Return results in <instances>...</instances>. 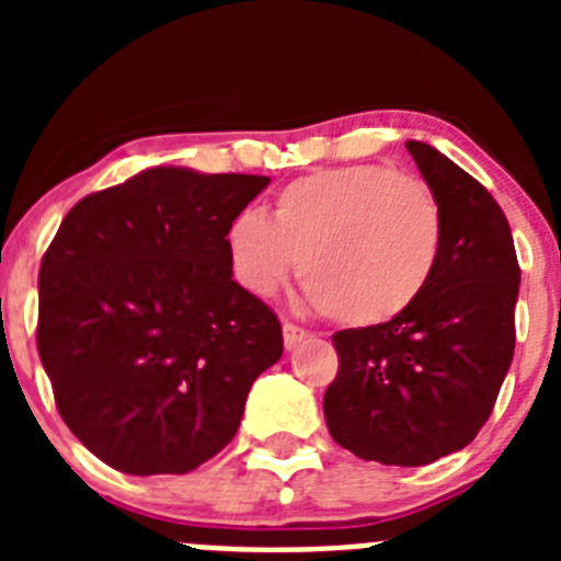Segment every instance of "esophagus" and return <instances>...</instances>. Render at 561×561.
<instances>
[{
  "mask_svg": "<svg viewBox=\"0 0 561 561\" xmlns=\"http://www.w3.org/2000/svg\"><path fill=\"white\" fill-rule=\"evenodd\" d=\"M306 340V329H300V325H295V323H289V320H286L284 323V345L286 348H295L297 342H304Z\"/></svg>",
  "mask_w": 561,
  "mask_h": 561,
  "instance_id": "esophagus-1",
  "label": "esophagus"
}]
</instances>
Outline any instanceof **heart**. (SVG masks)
I'll use <instances>...</instances> for the list:
<instances>
[{
    "label": "heart",
    "mask_w": 561,
    "mask_h": 561,
    "mask_svg": "<svg viewBox=\"0 0 561 561\" xmlns=\"http://www.w3.org/2000/svg\"><path fill=\"white\" fill-rule=\"evenodd\" d=\"M444 252V213L427 182L385 165H340L289 182L270 219L227 227L232 275L272 297L300 257L306 300L345 325H381L413 309Z\"/></svg>",
    "instance_id": "1"
}]
</instances>
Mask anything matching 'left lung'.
<instances>
[{"label": "left lung", "instance_id": "obj_1", "mask_svg": "<svg viewBox=\"0 0 561 561\" xmlns=\"http://www.w3.org/2000/svg\"><path fill=\"white\" fill-rule=\"evenodd\" d=\"M444 213L433 284L401 317L334 334L340 370L323 399L340 447L385 466H424L472 444L514 356L519 264L492 193L449 157L408 142Z\"/></svg>", "mask_w": 561, "mask_h": 561}]
</instances>
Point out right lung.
Wrapping results in <instances>:
<instances>
[{
  "label": "right lung",
  "instance_id": "1",
  "mask_svg": "<svg viewBox=\"0 0 561 561\" xmlns=\"http://www.w3.org/2000/svg\"><path fill=\"white\" fill-rule=\"evenodd\" d=\"M266 185L148 168L78 202L44 252L38 356L64 424L117 472L185 474L221 453L284 354L227 255V227Z\"/></svg>",
  "mask_w": 561,
  "mask_h": 561
}]
</instances>
